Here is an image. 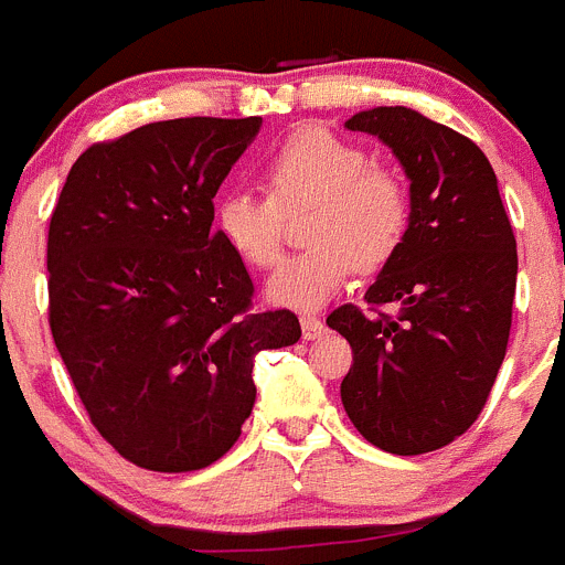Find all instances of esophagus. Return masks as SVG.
<instances>
[{"label":"esophagus","mask_w":565,"mask_h":565,"mask_svg":"<svg viewBox=\"0 0 565 565\" xmlns=\"http://www.w3.org/2000/svg\"><path fill=\"white\" fill-rule=\"evenodd\" d=\"M300 329H303V340H315L326 331V323L318 318V315H303L300 318Z\"/></svg>","instance_id":"esophagus-1"}]
</instances>
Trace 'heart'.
Returning <instances> with one entry per match:
<instances>
[{
  "instance_id": "heart-1",
  "label": "heart",
  "mask_w": 565,
  "mask_h": 565,
  "mask_svg": "<svg viewBox=\"0 0 565 565\" xmlns=\"http://www.w3.org/2000/svg\"><path fill=\"white\" fill-rule=\"evenodd\" d=\"M270 194L231 189L217 205V228L236 256L256 270L281 262L287 214L312 209L307 242L267 284L289 309H318L354 270L384 267L407 236L413 198L404 175L371 161L356 141L326 128H300L265 158Z\"/></svg>"
}]
</instances>
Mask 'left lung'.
Instances as JSON below:
<instances>
[{
  "label": "left lung",
  "mask_w": 565,
  "mask_h": 565,
  "mask_svg": "<svg viewBox=\"0 0 565 565\" xmlns=\"http://www.w3.org/2000/svg\"><path fill=\"white\" fill-rule=\"evenodd\" d=\"M345 128L395 152L413 217L367 287L371 315L342 303L326 318L354 351L342 407L379 449L426 455L471 429L502 367L519 273L513 225L497 172L468 136L402 105L362 110Z\"/></svg>",
  "instance_id": "8db88e82"
}]
</instances>
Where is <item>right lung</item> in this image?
<instances>
[{
    "instance_id": "1",
    "label": "right lung",
    "mask_w": 565,
    "mask_h": 565,
    "mask_svg": "<svg viewBox=\"0 0 565 565\" xmlns=\"http://www.w3.org/2000/svg\"><path fill=\"white\" fill-rule=\"evenodd\" d=\"M262 116H186L97 141L50 220V329L94 429L147 471L217 462L256 402L258 351L300 340L253 281L214 194Z\"/></svg>"
}]
</instances>
